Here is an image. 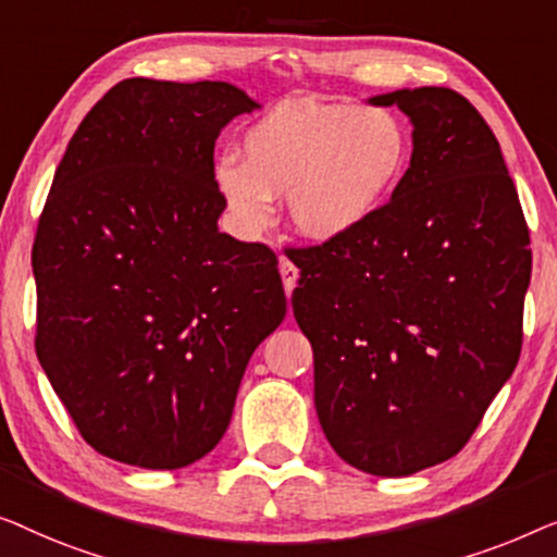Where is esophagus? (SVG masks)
<instances>
[{
	"mask_svg": "<svg viewBox=\"0 0 557 557\" xmlns=\"http://www.w3.org/2000/svg\"><path fill=\"white\" fill-rule=\"evenodd\" d=\"M280 275H282V285H285V293L293 295V289L297 285V277H300V270H297L293 262L282 257V260H280Z\"/></svg>",
	"mask_w": 557,
	"mask_h": 557,
	"instance_id": "1",
	"label": "esophagus"
}]
</instances>
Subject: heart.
Masks as SVG:
<instances>
[{
    "label": "heart",
    "mask_w": 557,
    "mask_h": 557,
    "mask_svg": "<svg viewBox=\"0 0 557 557\" xmlns=\"http://www.w3.org/2000/svg\"><path fill=\"white\" fill-rule=\"evenodd\" d=\"M409 153V131L386 108L287 100L249 125L242 161L216 163L214 186L245 234L268 226L272 197H287L295 232L341 242L386 207Z\"/></svg>",
    "instance_id": "obj_1"
}]
</instances>
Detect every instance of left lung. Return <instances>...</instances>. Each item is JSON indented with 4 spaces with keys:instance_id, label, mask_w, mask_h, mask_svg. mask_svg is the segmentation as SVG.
<instances>
[{
    "instance_id": "1",
    "label": "left lung",
    "mask_w": 557,
    "mask_h": 557,
    "mask_svg": "<svg viewBox=\"0 0 557 557\" xmlns=\"http://www.w3.org/2000/svg\"><path fill=\"white\" fill-rule=\"evenodd\" d=\"M368 103L409 115L411 163L363 230L302 249L293 312L327 442L360 472L409 476L454 457L515 371L530 232L465 96L404 88Z\"/></svg>"
}]
</instances>
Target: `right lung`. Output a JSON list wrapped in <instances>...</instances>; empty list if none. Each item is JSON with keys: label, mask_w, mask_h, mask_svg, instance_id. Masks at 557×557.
<instances>
[{"label": "right lung", "mask_w": 557, "mask_h": 557, "mask_svg": "<svg viewBox=\"0 0 557 557\" xmlns=\"http://www.w3.org/2000/svg\"><path fill=\"white\" fill-rule=\"evenodd\" d=\"M257 108L222 81L128 77L54 171L33 247L35 348L103 457L182 469L209 454L285 318L275 252L216 226L214 144Z\"/></svg>", "instance_id": "right-lung-1"}]
</instances>
